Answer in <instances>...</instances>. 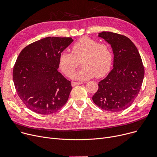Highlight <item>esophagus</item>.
<instances>
[{
    "mask_svg": "<svg viewBox=\"0 0 157 157\" xmlns=\"http://www.w3.org/2000/svg\"><path fill=\"white\" fill-rule=\"evenodd\" d=\"M83 84V83H81V82H74V81H72V83H71V85H72V86H76V85H82Z\"/></svg>",
    "mask_w": 157,
    "mask_h": 157,
    "instance_id": "34e87169",
    "label": "esophagus"
}]
</instances>
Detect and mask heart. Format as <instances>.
Listing matches in <instances>:
<instances>
[{
  "mask_svg": "<svg viewBox=\"0 0 157 157\" xmlns=\"http://www.w3.org/2000/svg\"><path fill=\"white\" fill-rule=\"evenodd\" d=\"M79 60L83 67L72 74L73 79L85 81L94 76L102 77L111 67V49L105 43H98L89 37H83L72 45L71 53L62 52L60 55L59 68L65 75L69 76Z\"/></svg>",
  "mask_w": 157,
  "mask_h": 157,
  "instance_id": "b5f03b06",
  "label": "heart"
}]
</instances>
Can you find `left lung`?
Masks as SVG:
<instances>
[{
	"instance_id": "1",
	"label": "left lung",
	"mask_w": 157,
	"mask_h": 157,
	"mask_svg": "<svg viewBox=\"0 0 157 157\" xmlns=\"http://www.w3.org/2000/svg\"><path fill=\"white\" fill-rule=\"evenodd\" d=\"M98 36L112 48L113 68L98 82V89L92 100L104 110L123 111L132 105L141 90L144 76L141 58L135 44L125 36L102 32Z\"/></svg>"
}]
</instances>
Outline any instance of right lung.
<instances>
[{"label": "right lung", "mask_w": 157, "mask_h": 157, "mask_svg": "<svg viewBox=\"0 0 157 157\" xmlns=\"http://www.w3.org/2000/svg\"><path fill=\"white\" fill-rule=\"evenodd\" d=\"M72 41L71 37H47L24 48L18 55L13 72L14 84L31 111L48 115L67 102L72 87L58 69L60 55Z\"/></svg>", "instance_id": "obj_1"}]
</instances>
